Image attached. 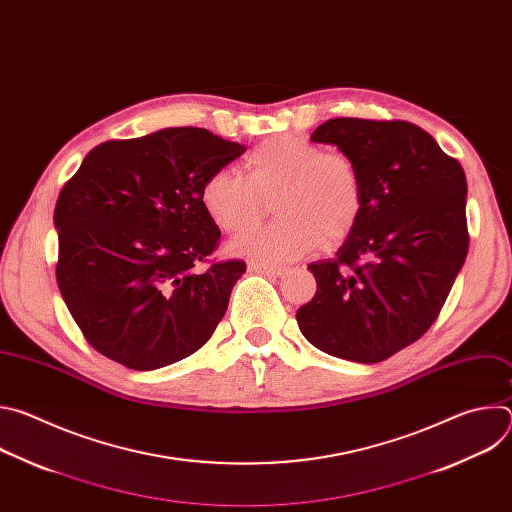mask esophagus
I'll return each mask as SVG.
<instances>
[{
    "mask_svg": "<svg viewBox=\"0 0 512 512\" xmlns=\"http://www.w3.org/2000/svg\"><path fill=\"white\" fill-rule=\"evenodd\" d=\"M249 269L255 271V273H263V275H273V277H279L285 273V267H279V265H269V263H257V261H251L249 263Z\"/></svg>",
    "mask_w": 512,
    "mask_h": 512,
    "instance_id": "esophagus-1",
    "label": "esophagus"
}]
</instances>
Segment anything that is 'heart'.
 <instances>
[{
    "instance_id": "1",
    "label": "heart",
    "mask_w": 512,
    "mask_h": 512,
    "mask_svg": "<svg viewBox=\"0 0 512 512\" xmlns=\"http://www.w3.org/2000/svg\"><path fill=\"white\" fill-rule=\"evenodd\" d=\"M278 221L257 236L267 201ZM200 204L227 235H245L231 251L257 261L300 259L344 241L364 210V180L356 162L342 152H324L298 135H273L257 143L233 168L212 172L200 186Z\"/></svg>"
}]
</instances>
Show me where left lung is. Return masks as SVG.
<instances>
[{"instance_id": "obj_1", "label": "left lung", "mask_w": 512, "mask_h": 512, "mask_svg": "<svg viewBox=\"0 0 512 512\" xmlns=\"http://www.w3.org/2000/svg\"><path fill=\"white\" fill-rule=\"evenodd\" d=\"M310 139L356 162L364 210L332 259L308 265L318 289L298 326L330 356L381 362L429 330L466 261V174L409 121L338 117Z\"/></svg>"}]
</instances>
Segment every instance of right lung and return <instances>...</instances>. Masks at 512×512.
Wrapping results in <instances>:
<instances>
[{"mask_svg": "<svg viewBox=\"0 0 512 512\" xmlns=\"http://www.w3.org/2000/svg\"><path fill=\"white\" fill-rule=\"evenodd\" d=\"M245 150L202 127H168L97 145L64 184L56 281L97 352L154 371L212 336L247 265L196 269L221 239L200 186Z\"/></svg>", "mask_w": 512, "mask_h": 512, "instance_id": "add662e5", "label": "right lung"}]
</instances>
